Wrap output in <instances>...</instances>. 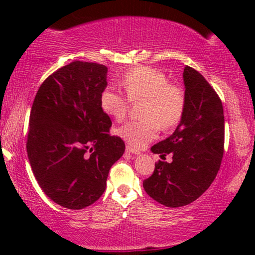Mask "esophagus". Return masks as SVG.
<instances>
[{
	"label": "esophagus",
	"instance_id": "1",
	"mask_svg": "<svg viewBox=\"0 0 255 255\" xmlns=\"http://www.w3.org/2000/svg\"><path fill=\"white\" fill-rule=\"evenodd\" d=\"M125 151H127L128 153H131V154H137V155L140 154V152L137 151V149L130 147V146H127V148H125Z\"/></svg>",
	"mask_w": 255,
	"mask_h": 255
}]
</instances>
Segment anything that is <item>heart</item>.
Returning <instances> with one entry per match:
<instances>
[{
	"instance_id": "b5f03b06",
	"label": "heart",
	"mask_w": 255,
	"mask_h": 255,
	"mask_svg": "<svg viewBox=\"0 0 255 255\" xmlns=\"http://www.w3.org/2000/svg\"><path fill=\"white\" fill-rule=\"evenodd\" d=\"M122 86L128 99L114 88H106L100 96V104L104 114L121 121L128 113V101H141L142 120L128 122L116 130L130 147H144L158 135L160 127L167 130L180 123L186 95L180 86L168 82L163 72L147 66L132 68L125 73Z\"/></svg>"
}]
</instances>
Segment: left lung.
<instances>
[{"label": "left lung", "mask_w": 255, "mask_h": 255, "mask_svg": "<svg viewBox=\"0 0 255 255\" xmlns=\"http://www.w3.org/2000/svg\"><path fill=\"white\" fill-rule=\"evenodd\" d=\"M186 108L172 135L152 146L151 151L173 155L159 161L142 187L153 200L179 208L197 200L214 182L224 153V113L222 101L196 69L183 71Z\"/></svg>", "instance_id": "1"}]
</instances>
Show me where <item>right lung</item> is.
<instances>
[{
    "instance_id": "right-lung-1",
    "label": "right lung",
    "mask_w": 255,
    "mask_h": 255,
    "mask_svg": "<svg viewBox=\"0 0 255 255\" xmlns=\"http://www.w3.org/2000/svg\"><path fill=\"white\" fill-rule=\"evenodd\" d=\"M107 73L104 65L72 61L41 83L31 108L26 151L33 175L52 201L72 210L102 196L125 151L109 134L111 120L100 104Z\"/></svg>"
}]
</instances>
